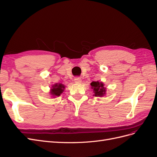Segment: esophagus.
<instances>
[{"label":"esophagus","mask_w":157,"mask_h":157,"mask_svg":"<svg viewBox=\"0 0 157 157\" xmlns=\"http://www.w3.org/2000/svg\"><path fill=\"white\" fill-rule=\"evenodd\" d=\"M74 81H75V83L80 84V83H81V82H82V80H81V78H79V77H77V78H75Z\"/></svg>","instance_id":"1"}]
</instances>
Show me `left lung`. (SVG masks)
<instances>
[{
  "label": "left lung",
  "mask_w": 157,
  "mask_h": 157,
  "mask_svg": "<svg viewBox=\"0 0 157 157\" xmlns=\"http://www.w3.org/2000/svg\"><path fill=\"white\" fill-rule=\"evenodd\" d=\"M91 88L94 90V96H98V97H102L105 94L106 92V88L104 87V84L101 82L96 81V82H92L91 84Z\"/></svg>",
  "instance_id": "8db88e82"
}]
</instances>
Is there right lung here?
Returning a JSON list of instances; mask_svg holds the SVG:
<instances>
[{
  "mask_svg": "<svg viewBox=\"0 0 157 157\" xmlns=\"http://www.w3.org/2000/svg\"><path fill=\"white\" fill-rule=\"evenodd\" d=\"M65 86L62 84H55L52 86L50 94L52 96H59L61 94H62L65 89Z\"/></svg>",
  "mask_w": 157,
  "mask_h": 157,
  "instance_id": "1",
  "label": "right lung"
}]
</instances>
